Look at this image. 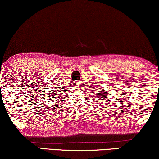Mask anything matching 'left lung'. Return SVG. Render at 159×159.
Instances as JSON below:
<instances>
[{
    "instance_id": "obj_1",
    "label": "left lung",
    "mask_w": 159,
    "mask_h": 159,
    "mask_svg": "<svg viewBox=\"0 0 159 159\" xmlns=\"http://www.w3.org/2000/svg\"><path fill=\"white\" fill-rule=\"evenodd\" d=\"M100 89H101V88H100ZM97 93H98V98H99V99L98 100H100V101H104L105 98L108 96L107 92L105 91L104 89L101 90V91L100 92H97Z\"/></svg>"
}]
</instances>
